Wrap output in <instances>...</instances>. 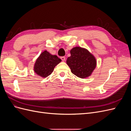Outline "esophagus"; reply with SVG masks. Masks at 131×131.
<instances>
[{"instance_id":"1","label":"esophagus","mask_w":131,"mask_h":131,"mask_svg":"<svg viewBox=\"0 0 131 131\" xmlns=\"http://www.w3.org/2000/svg\"><path fill=\"white\" fill-rule=\"evenodd\" d=\"M61 59L62 61H64L66 60V57L64 56H62V57H61Z\"/></svg>"}]
</instances>
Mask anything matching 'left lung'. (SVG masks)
<instances>
[{
    "instance_id": "left-lung-1",
    "label": "left lung",
    "mask_w": 131,
    "mask_h": 131,
    "mask_svg": "<svg viewBox=\"0 0 131 131\" xmlns=\"http://www.w3.org/2000/svg\"><path fill=\"white\" fill-rule=\"evenodd\" d=\"M70 52L71 56L66 62L72 73L82 79L90 77L97 64L93 55L87 49L78 46L74 47Z\"/></svg>"
}]
</instances>
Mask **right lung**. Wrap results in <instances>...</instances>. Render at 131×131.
<instances>
[{
    "mask_svg": "<svg viewBox=\"0 0 131 131\" xmlns=\"http://www.w3.org/2000/svg\"><path fill=\"white\" fill-rule=\"evenodd\" d=\"M61 62L56 55H52L44 51L37 59L34 66V71L39 76L46 78L54 70V67Z\"/></svg>",
    "mask_w": 131,
    "mask_h": 131,
    "instance_id": "obj_1",
    "label": "right lung"
}]
</instances>
